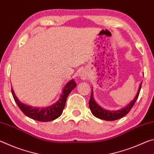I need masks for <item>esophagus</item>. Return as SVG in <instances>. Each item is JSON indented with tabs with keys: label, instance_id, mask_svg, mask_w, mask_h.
Segmentation results:
<instances>
[{
	"label": "esophagus",
	"instance_id": "obj_1",
	"mask_svg": "<svg viewBox=\"0 0 154 154\" xmlns=\"http://www.w3.org/2000/svg\"><path fill=\"white\" fill-rule=\"evenodd\" d=\"M79 77H80V78L82 79H83V80H84V79H87L88 78V74H87V72H85V71H81L80 72H79Z\"/></svg>",
	"mask_w": 154,
	"mask_h": 154
}]
</instances>
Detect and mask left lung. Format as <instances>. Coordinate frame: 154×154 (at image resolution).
<instances>
[{"instance_id":"left-lung-1","label":"left lung","mask_w":154,"mask_h":154,"mask_svg":"<svg viewBox=\"0 0 154 154\" xmlns=\"http://www.w3.org/2000/svg\"><path fill=\"white\" fill-rule=\"evenodd\" d=\"M142 82L140 83L139 90H138V92L133 100L128 104L126 106H124V107L120 109H118L117 111L106 110V109H103L102 106L98 105V103H96L95 101L94 98L93 90H92V94H91L90 100L89 101V106L92 113L96 118L106 121H114L119 119V118H123L126 114L129 113V111L131 110V109L134 105V103H136V100H137L138 96H139V94L140 88H141Z\"/></svg>"}]
</instances>
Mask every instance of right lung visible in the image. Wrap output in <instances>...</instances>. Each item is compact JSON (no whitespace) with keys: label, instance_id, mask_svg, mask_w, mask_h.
<instances>
[{"label":"right lung","instance_id":"right-lung-1","mask_svg":"<svg viewBox=\"0 0 154 154\" xmlns=\"http://www.w3.org/2000/svg\"><path fill=\"white\" fill-rule=\"evenodd\" d=\"M77 86V83L72 79L68 82L62 90V92L58 100L53 105L45 107L32 106L20 102L15 96L14 90L11 88L12 95L17 106L23 113L28 118L39 122H51L57 119L61 116L66 105L68 96L71 91Z\"/></svg>","mask_w":154,"mask_h":154}]
</instances>
